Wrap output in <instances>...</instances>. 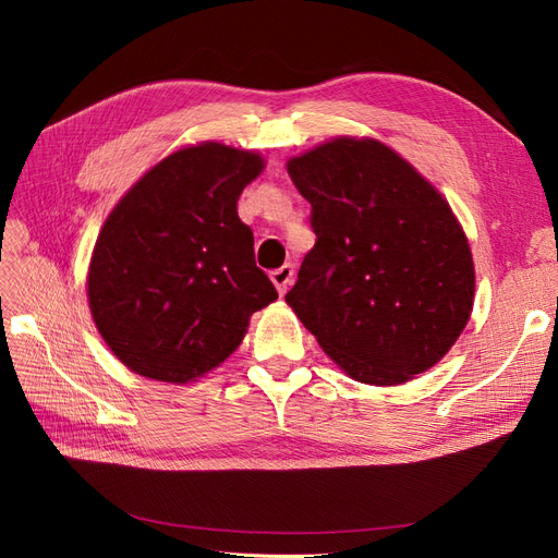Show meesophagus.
<instances>
[{
  "label": "esophagus",
  "mask_w": 558,
  "mask_h": 558,
  "mask_svg": "<svg viewBox=\"0 0 558 558\" xmlns=\"http://www.w3.org/2000/svg\"><path fill=\"white\" fill-rule=\"evenodd\" d=\"M272 281H275V286H277V291H279V295H286V291L291 289V283H293V277H295V269H293V265H281V267H277L272 275Z\"/></svg>",
  "instance_id": "34e87169"
}]
</instances>
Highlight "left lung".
<instances>
[{
    "mask_svg": "<svg viewBox=\"0 0 558 558\" xmlns=\"http://www.w3.org/2000/svg\"><path fill=\"white\" fill-rule=\"evenodd\" d=\"M286 167L316 234L286 302L351 379L396 386L426 373L475 300L449 202L377 140L337 137Z\"/></svg>",
    "mask_w": 558,
    "mask_h": 558,
    "instance_id": "obj_1",
    "label": "left lung"
}]
</instances>
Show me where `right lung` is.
Instances as JSON below:
<instances>
[{
	"label": "right lung",
	"instance_id": "add662e5",
	"mask_svg": "<svg viewBox=\"0 0 558 558\" xmlns=\"http://www.w3.org/2000/svg\"><path fill=\"white\" fill-rule=\"evenodd\" d=\"M263 167L251 150L185 146L109 214L93 248L88 302L99 335L132 373L195 381L242 344L251 314L279 298L238 216Z\"/></svg>",
	"mask_w": 558,
	"mask_h": 558
}]
</instances>
